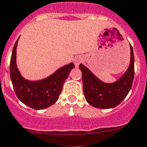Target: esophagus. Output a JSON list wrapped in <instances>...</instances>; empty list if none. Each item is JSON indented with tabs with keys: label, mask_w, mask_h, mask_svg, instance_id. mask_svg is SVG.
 I'll list each match as a JSON object with an SVG mask.
<instances>
[{
	"label": "esophagus",
	"mask_w": 147,
	"mask_h": 147,
	"mask_svg": "<svg viewBox=\"0 0 147 147\" xmlns=\"http://www.w3.org/2000/svg\"><path fill=\"white\" fill-rule=\"evenodd\" d=\"M82 61H83V59H82L81 57H80V56H77L76 57L74 58V63L76 66H78L80 63H81Z\"/></svg>",
	"instance_id": "1"
}]
</instances>
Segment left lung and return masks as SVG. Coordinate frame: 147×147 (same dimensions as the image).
<instances>
[{
    "mask_svg": "<svg viewBox=\"0 0 147 147\" xmlns=\"http://www.w3.org/2000/svg\"><path fill=\"white\" fill-rule=\"evenodd\" d=\"M130 51L131 57L128 70L113 84L103 83L85 66L80 64L84 96L90 105L100 109H110L119 105L124 100L131 89L134 77V56L131 44Z\"/></svg>",
    "mask_w": 147,
    "mask_h": 147,
    "instance_id": "left-lung-1",
    "label": "left lung"
}]
</instances>
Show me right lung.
Masks as SVG:
<instances>
[{
	"mask_svg": "<svg viewBox=\"0 0 147 147\" xmlns=\"http://www.w3.org/2000/svg\"><path fill=\"white\" fill-rule=\"evenodd\" d=\"M18 39L13 46L10 63V76L14 92L25 105L35 110L45 109L57 102L65 80L75 66L73 63H69L41 80H27L20 75L16 64V48Z\"/></svg>",
	"mask_w": 147,
	"mask_h": 147,
	"instance_id": "right-lung-1",
	"label": "right lung"
}]
</instances>
